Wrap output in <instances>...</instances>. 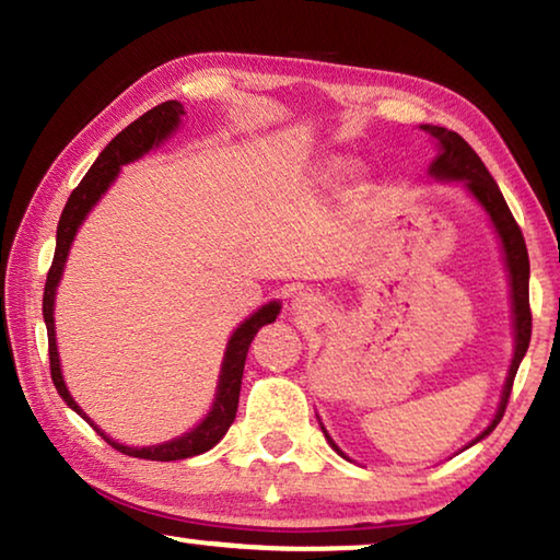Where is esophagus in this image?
<instances>
[{"label": "esophagus", "instance_id": "esophagus-1", "mask_svg": "<svg viewBox=\"0 0 560 560\" xmlns=\"http://www.w3.org/2000/svg\"><path fill=\"white\" fill-rule=\"evenodd\" d=\"M293 306H296L299 314H316V301L314 296H308V293L296 296V303H293Z\"/></svg>", "mask_w": 560, "mask_h": 560}]
</instances>
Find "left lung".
Instances as JSON below:
<instances>
[{
	"instance_id": "left-lung-1",
	"label": "left lung",
	"mask_w": 560,
	"mask_h": 560,
	"mask_svg": "<svg viewBox=\"0 0 560 560\" xmlns=\"http://www.w3.org/2000/svg\"><path fill=\"white\" fill-rule=\"evenodd\" d=\"M428 132H432L434 138L440 140L442 153L434 160L430 167V175L440 177V179H464L467 187L471 189V195L485 205V210L489 212L491 222H494L497 232L501 236V244H504V254H506V264H509V277H511V296H514V326H516V353L514 360H511L509 368V377L504 385V395H501V405L494 420H491L489 428L479 434L477 440H485L487 434L497 428L501 422V417L506 412L509 405V395L511 387H514V377L524 360L526 350H528V340H530V306H528V252H526V242L524 234H521V226L516 224L514 214H511L509 205L501 195L499 185L494 183V177L489 175V170L481 163V158L474 153L471 145L464 140L459 132L444 130L440 126H422ZM326 432V430H324ZM328 438V434H326ZM330 447H334L338 454L340 450L334 444V440L328 438ZM471 442V444H474Z\"/></svg>"
}]
</instances>
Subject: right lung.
<instances>
[{"label":"right lung","instance_id":"1","mask_svg":"<svg viewBox=\"0 0 560 560\" xmlns=\"http://www.w3.org/2000/svg\"><path fill=\"white\" fill-rule=\"evenodd\" d=\"M179 116H185V108L179 106L177 101H165L155 106L153 110H148L140 116L138 120H132L126 130H120L116 138L110 140L106 150L98 155L96 163L91 165L86 177L81 179L79 187L73 189L69 202H66L61 220H59V230H56V252H54V261L51 269L46 273V287H44V320H46V334H49V365H51V381L56 385V390L63 397V402L71 407V410L79 412L83 420L91 422L86 415L81 412V407L73 402V397L69 395L61 377V368H59V353H56V336H54V293L56 287H59L61 271L66 257H69V246L73 242V234L79 230V224L83 222V217L91 210L93 205L98 202V197L106 192L108 185L116 179L120 165L130 163V160L140 158L148 153L150 148L158 145L170 130H173ZM279 303H267V306L259 308L252 318H246L244 324L234 330V336L226 346V355L222 363V375H220V387H217V400L212 412L205 417L202 424H197L192 432H187L185 438L158 444V447H126V444H118L108 440V434H103L96 424L91 422V428L96 430L103 440H106L113 450H118L128 457H138V459H153V462H175V459H187L195 457V454H202L207 450H212L217 442H220L230 424L234 422L236 415V405H240V390H242V375H244V363H246V353H249V346L254 336L259 334L261 326L271 324L279 316Z\"/></svg>","mask_w":560,"mask_h":560}]
</instances>
